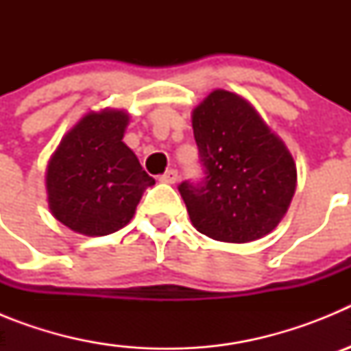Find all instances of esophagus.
<instances>
[{
    "label": "esophagus",
    "instance_id": "obj_1",
    "mask_svg": "<svg viewBox=\"0 0 351 351\" xmlns=\"http://www.w3.org/2000/svg\"><path fill=\"white\" fill-rule=\"evenodd\" d=\"M178 170H167V172L160 178V181L165 182V184H176V182H178Z\"/></svg>",
    "mask_w": 351,
    "mask_h": 351
}]
</instances>
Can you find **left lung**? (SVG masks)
Here are the masks:
<instances>
[{
	"label": "left lung",
	"mask_w": 351,
	"mask_h": 351,
	"mask_svg": "<svg viewBox=\"0 0 351 351\" xmlns=\"http://www.w3.org/2000/svg\"><path fill=\"white\" fill-rule=\"evenodd\" d=\"M206 167L200 184L179 193L193 226L221 243H251L271 234L290 207L297 167L285 142L237 93L214 89L191 114Z\"/></svg>",
	"instance_id": "8db88e82"
}]
</instances>
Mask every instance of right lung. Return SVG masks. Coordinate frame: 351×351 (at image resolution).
I'll list each match as a JSON object with an SVG mask.
<instances>
[{
    "mask_svg": "<svg viewBox=\"0 0 351 351\" xmlns=\"http://www.w3.org/2000/svg\"><path fill=\"white\" fill-rule=\"evenodd\" d=\"M128 123L126 110H91L49 160V209L70 230L88 237L114 234L128 225L145 188L154 184L123 142Z\"/></svg>",
    "mask_w": 351,
    "mask_h": 351,
    "instance_id": "add662e5",
    "label": "right lung"
}]
</instances>
